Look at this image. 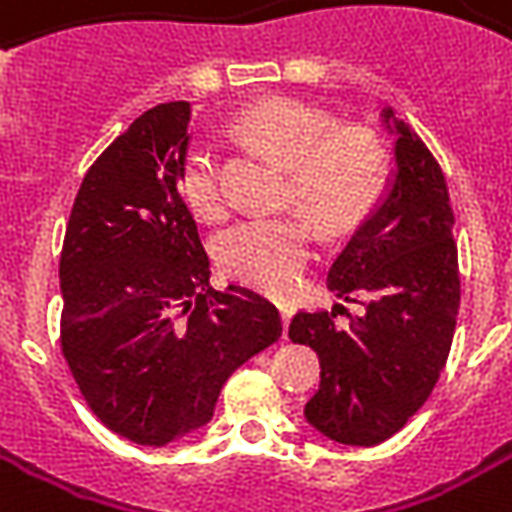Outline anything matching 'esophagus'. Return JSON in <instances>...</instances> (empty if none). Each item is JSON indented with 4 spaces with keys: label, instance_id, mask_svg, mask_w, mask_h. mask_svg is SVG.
<instances>
[{
    "label": "esophagus",
    "instance_id": "1",
    "mask_svg": "<svg viewBox=\"0 0 512 512\" xmlns=\"http://www.w3.org/2000/svg\"><path fill=\"white\" fill-rule=\"evenodd\" d=\"M277 309H280V320H283V326H289L291 314H294V306H291V303H277Z\"/></svg>",
    "mask_w": 512,
    "mask_h": 512
}]
</instances>
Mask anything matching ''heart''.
<instances>
[{
  "label": "heart",
  "instance_id": "b5f03b06",
  "mask_svg": "<svg viewBox=\"0 0 512 512\" xmlns=\"http://www.w3.org/2000/svg\"><path fill=\"white\" fill-rule=\"evenodd\" d=\"M235 133L243 144L289 167L286 203L309 212L326 235L357 229L391 178V152L374 130L337 127V118L294 98H269L240 115ZM181 192L195 215L223 221L232 209L212 147H195L181 167ZM314 223L303 212L246 218L226 229L215 257L226 277L243 286L286 294L314 260Z\"/></svg>",
  "mask_w": 512,
  "mask_h": 512
}]
</instances>
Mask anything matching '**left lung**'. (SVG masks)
Segmentation results:
<instances>
[{
	"label": "left lung",
	"mask_w": 512,
	"mask_h": 512,
	"mask_svg": "<svg viewBox=\"0 0 512 512\" xmlns=\"http://www.w3.org/2000/svg\"><path fill=\"white\" fill-rule=\"evenodd\" d=\"M397 133V172L328 272V289L360 303L348 326L337 311H297L289 337L320 357V388L306 405L317 431L371 448L425 405L448 362L459 314V260L442 167L425 141L382 110ZM343 309V306H340Z\"/></svg>",
	"instance_id": "8db88e82"
}]
</instances>
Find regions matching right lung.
I'll use <instances>...</instances> for the list:
<instances>
[{
    "instance_id": "obj_1",
    "label": "right lung",
    "mask_w": 512,
    "mask_h": 512,
    "mask_svg": "<svg viewBox=\"0 0 512 512\" xmlns=\"http://www.w3.org/2000/svg\"><path fill=\"white\" fill-rule=\"evenodd\" d=\"M189 101L135 118L87 169L64 232L62 354L90 411L161 448L212 419L223 382L280 337L243 286H209L181 192Z\"/></svg>"
}]
</instances>
